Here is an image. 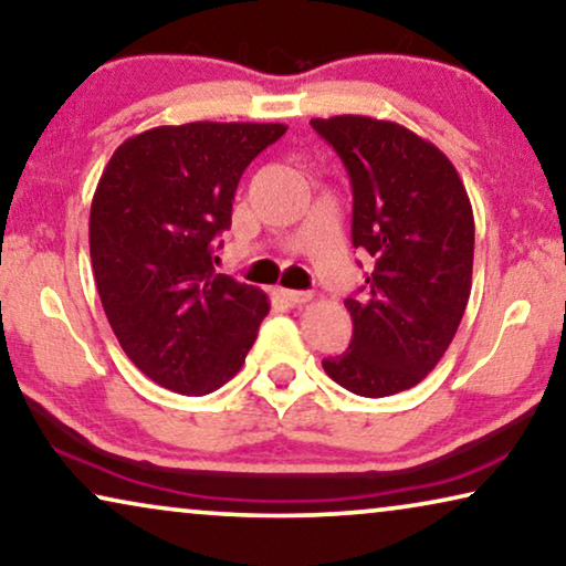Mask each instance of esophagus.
Instances as JSON below:
<instances>
[{
    "label": "esophagus",
    "mask_w": 566,
    "mask_h": 566,
    "mask_svg": "<svg viewBox=\"0 0 566 566\" xmlns=\"http://www.w3.org/2000/svg\"><path fill=\"white\" fill-rule=\"evenodd\" d=\"M282 297L290 302V305L300 307V305H305V302L313 300V294H310V292H297V290H282Z\"/></svg>",
    "instance_id": "34e87169"
}]
</instances>
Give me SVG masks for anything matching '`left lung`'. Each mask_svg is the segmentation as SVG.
I'll list each match as a JSON object with an SVG mask.
<instances>
[{
	"label": "left lung",
	"mask_w": 566,
	"mask_h": 566,
	"mask_svg": "<svg viewBox=\"0 0 566 566\" xmlns=\"http://www.w3.org/2000/svg\"><path fill=\"white\" fill-rule=\"evenodd\" d=\"M310 125L352 177V241L374 264L359 297L344 302L352 344L323 369L354 395H397L457 336L472 290V202L446 154L408 127L366 115Z\"/></svg>",
	"instance_id": "8db88e82"
}]
</instances>
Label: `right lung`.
<instances>
[{
	"mask_svg": "<svg viewBox=\"0 0 566 566\" xmlns=\"http://www.w3.org/2000/svg\"><path fill=\"white\" fill-rule=\"evenodd\" d=\"M280 123H187L133 135L102 171L90 212L97 292L123 352L171 392L233 379L269 313L256 286L214 274L245 166Z\"/></svg>",
	"mask_w": 566,
	"mask_h": 566,
	"instance_id": "obj_1",
	"label": "right lung"
}]
</instances>
